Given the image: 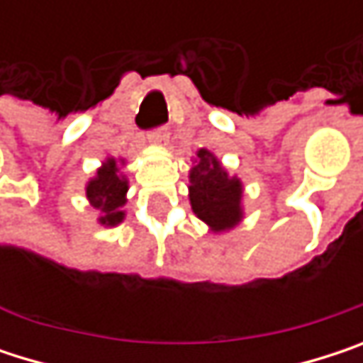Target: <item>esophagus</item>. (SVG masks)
I'll return each mask as SVG.
<instances>
[{
  "mask_svg": "<svg viewBox=\"0 0 363 363\" xmlns=\"http://www.w3.org/2000/svg\"><path fill=\"white\" fill-rule=\"evenodd\" d=\"M149 140H151V143H157V145L166 143V140H168V130H166V128H155V130H151V132H149Z\"/></svg>",
  "mask_w": 363,
  "mask_h": 363,
  "instance_id": "esophagus-1",
  "label": "esophagus"
}]
</instances>
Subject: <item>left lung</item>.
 Wrapping results in <instances>:
<instances>
[{"instance_id":"left-lung-1","label":"left lung","mask_w":363,"mask_h":363,"mask_svg":"<svg viewBox=\"0 0 363 363\" xmlns=\"http://www.w3.org/2000/svg\"><path fill=\"white\" fill-rule=\"evenodd\" d=\"M189 191L193 212L214 231L231 229L242 218V184L238 179H229L216 157L206 149L197 151Z\"/></svg>"}]
</instances>
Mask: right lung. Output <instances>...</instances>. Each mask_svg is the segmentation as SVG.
I'll return each instance as SVG.
<instances>
[{
    "mask_svg": "<svg viewBox=\"0 0 363 363\" xmlns=\"http://www.w3.org/2000/svg\"><path fill=\"white\" fill-rule=\"evenodd\" d=\"M125 191H128V182L119 179L115 160H109L96 172V179L88 182L86 195L90 203L101 212L103 225H117L123 220L121 206L125 203Z\"/></svg>",
    "mask_w": 363,
    "mask_h": 363,
    "instance_id": "add662e5",
    "label": "right lung"
}]
</instances>
